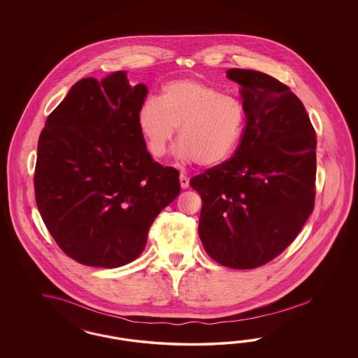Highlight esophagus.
<instances>
[{
	"instance_id": "1",
	"label": "esophagus",
	"mask_w": 358,
	"mask_h": 358,
	"mask_svg": "<svg viewBox=\"0 0 358 358\" xmlns=\"http://www.w3.org/2000/svg\"><path fill=\"white\" fill-rule=\"evenodd\" d=\"M180 182H181L182 189H187L189 187V177L185 173L180 174Z\"/></svg>"
}]
</instances>
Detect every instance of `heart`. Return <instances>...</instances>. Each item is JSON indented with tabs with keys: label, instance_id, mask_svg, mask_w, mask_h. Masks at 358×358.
I'll return each mask as SVG.
<instances>
[{
	"label": "heart",
	"instance_id": "b5f03b06",
	"mask_svg": "<svg viewBox=\"0 0 358 358\" xmlns=\"http://www.w3.org/2000/svg\"><path fill=\"white\" fill-rule=\"evenodd\" d=\"M148 151L163 157L177 129V153L203 166L224 163L236 150L245 123L238 98L196 80H176L164 85L159 101L150 98L138 114Z\"/></svg>",
	"mask_w": 358,
	"mask_h": 358
}]
</instances>
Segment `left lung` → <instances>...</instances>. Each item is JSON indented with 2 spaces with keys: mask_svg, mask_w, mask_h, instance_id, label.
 <instances>
[{
  "mask_svg": "<svg viewBox=\"0 0 358 358\" xmlns=\"http://www.w3.org/2000/svg\"><path fill=\"white\" fill-rule=\"evenodd\" d=\"M241 87L245 126L224 163L194 176L202 198L198 232L207 255L232 269L275 259L315 206L316 135L299 98L277 78L228 69Z\"/></svg>",
  "mask_w": 358,
  "mask_h": 358,
  "instance_id": "obj_1",
  "label": "left lung"
}]
</instances>
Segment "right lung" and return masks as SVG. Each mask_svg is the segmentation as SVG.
<instances>
[{
	"instance_id": "obj_1",
	"label": "right lung",
	"mask_w": 358,
	"mask_h": 358,
	"mask_svg": "<svg viewBox=\"0 0 358 358\" xmlns=\"http://www.w3.org/2000/svg\"><path fill=\"white\" fill-rule=\"evenodd\" d=\"M147 87L124 71L77 81L48 115L34 172L35 201L56 244L87 266L135 260L153 220L180 194V172L147 151L138 114Z\"/></svg>"
}]
</instances>
